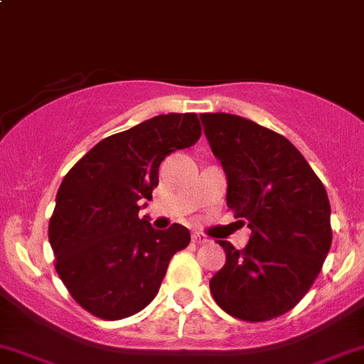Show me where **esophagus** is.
I'll return each mask as SVG.
<instances>
[{"label": "esophagus", "mask_w": 364, "mask_h": 364, "mask_svg": "<svg viewBox=\"0 0 364 364\" xmlns=\"http://www.w3.org/2000/svg\"><path fill=\"white\" fill-rule=\"evenodd\" d=\"M206 242H208L206 236L199 235V232H193L192 235V243H206Z\"/></svg>", "instance_id": "esophagus-1"}]
</instances>
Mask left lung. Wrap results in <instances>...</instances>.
I'll return each mask as SVG.
<instances>
[{
  "instance_id": "1",
  "label": "left lung",
  "mask_w": 364,
  "mask_h": 364,
  "mask_svg": "<svg viewBox=\"0 0 364 364\" xmlns=\"http://www.w3.org/2000/svg\"><path fill=\"white\" fill-rule=\"evenodd\" d=\"M200 121L228 178L229 210L252 231L242 250L218 242L225 264L211 277V295L235 318H276L299 304L322 270L333 242L329 197L279 133L231 114Z\"/></svg>"
}]
</instances>
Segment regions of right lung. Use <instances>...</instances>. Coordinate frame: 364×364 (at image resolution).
<instances>
[{
    "instance_id": "right-lung-1",
    "label": "right lung",
    "mask_w": 364,
    "mask_h": 364,
    "mask_svg": "<svg viewBox=\"0 0 364 364\" xmlns=\"http://www.w3.org/2000/svg\"><path fill=\"white\" fill-rule=\"evenodd\" d=\"M200 136L196 114H167L101 140L63 178L49 220L55 268L70 297L103 320L142 311L168 263L190 243L185 225L165 231L140 218L160 164Z\"/></svg>"
}]
</instances>
